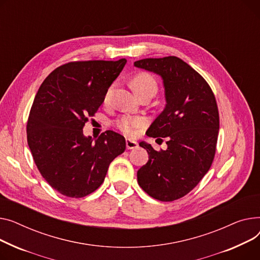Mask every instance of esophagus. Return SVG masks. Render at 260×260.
Returning <instances> with one entry per match:
<instances>
[{
	"instance_id": "obj_1",
	"label": "esophagus",
	"mask_w": 260,
	"mask_h": 260,
	"mask_svg": "<svg viewBox=\"0 0 260 260\" xmlns=\"http://www.w3.org/2000/svg\"><path fill=\"white\" fill-rule=\"evenodd\" d=\"M137 146H139V144H137V143L134 142V141H131V140H127V141H126V147H127L128 150H130V149H135V148H137Z\"/></svg>"
}]
</instances>
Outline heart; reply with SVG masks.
Here are the masks:
<instances>
[{
    "label": "heart",
    "mask_w": 260,
    "mask_h": 260,
    "mask_svg": "<svg viewBox=\"0 0 260 260\" xmlns=\"http://www.w3.org/2000/svg\"><path fill=\"white\" fill-rule=\"evenodd\" d=\"M132 87L137 95H141L146 92L156 93L158 85L156 80L151 74L147 72L137 73L132 79ZM113 90V85L110 86L105 94V102H108ZM147 125V120L142 116H130V115H121L115 120L116 128L126 134L127 136H134L141 129Z\"/></svg>",
    "instance_id": "heart-1"
}]
</instances>
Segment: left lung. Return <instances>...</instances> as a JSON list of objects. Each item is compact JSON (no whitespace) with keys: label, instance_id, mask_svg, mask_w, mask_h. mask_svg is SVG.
<instances>
[{"label":"left lung","instance_id":"obj_1","mask_svg":"<svg viewBox=\"0 0 260 260\" xmlns=\"http://www.w3.org/2000/svg\"><path fill=\"white\" fill-rule=\"evenodd\" d=\"M136 67L153 71L164 80L167 105L147 131L167 150L140 143L149 160L137 171L140 187L160 202H173L192 191L209 171L216 152L219 113L207 81L176 56L143 58Z\"/></svg>","mask_w":260,"mask_h":260}]
</instances>
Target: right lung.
<instances>
[{
    "mask_svg": "<svg viewBox=\"0 0 260 260\" xmlns=\"http://www.w3.org/2000/svg\"><path fill=\"white\" fill-rule=\"evenodd\" d=\"M118 60H75L44 80L27 120V142L41 175L58 193L81 198L104 182L110 162L126 149L124 136L108 130L95 142L83 128L123 70Z\"/></svg>",
    "mask_w": 260,
    "mask_h": 260,
    "instance_id": "right-lung-1",
    "label": "right lung"
}]
</instances>
